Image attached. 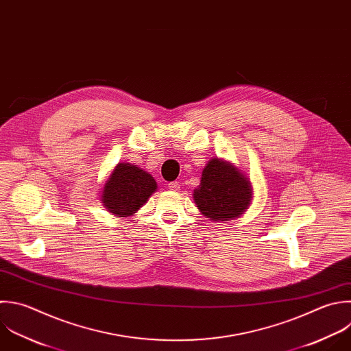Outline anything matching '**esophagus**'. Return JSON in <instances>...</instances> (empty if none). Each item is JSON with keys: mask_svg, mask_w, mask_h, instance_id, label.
Returning a JSON list of instances; mask_svg holds the SVG:
<instances>
[{"mask_svg": "<svg viewBox=\"0 0 351 351\" xmlns=\"http://www.w3.org/2000/svg\"><path fill=\"white\" fill-rule=\"evenodd\" d=\"M169 189L173 191V192H178L180 191V184L177 181H173L169 184Z\"/></svg>", "mask_w": 351, "mask_h": 351, "instance_id": "obj_1", "label": "esophagus"}]
</instances>
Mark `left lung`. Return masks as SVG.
I'll use <instances>...</instances> for the list:
<instances>
[{"instance_id":"1","label":"left lung","mask_w":351,"mask_h":351,"mask_svg":"<svg viewBox=\"0 0 351 351\" xmlns=\"http://www.w3.org/2000/svg\"><path fill=\"white\" fill-rule=\"evenodd\" d=\"M254 197L250 178L229 160L213 158L202 171L193 202L210 221H230L247 211Z\"/></svg>"}]
</instances>
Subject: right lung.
<instances>
[{
  "mask_svg": "<svg viewBox=\"0 0 351 351\" xmlns=\"http://www.w3.org/2000/svg\"><path fill=\"white\" fill-rule=\"evenodd\" d=\"M158 189L155 178L136 165L118 163L106 180L100 200L115 217H130L137 213Z\"/></svg>",
  "mask_w": 351,
  "mask_h": 351,
  "instance_id": "1",
  "label": "right lung"
}]
</instances>
